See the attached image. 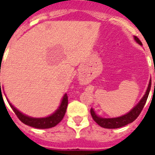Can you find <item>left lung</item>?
<instances>
[{
    "instance_id": "8db88e82",
    "label": "left lung",
    "mask_w": 155,
    "mask_h": 155,
    "mask_svg": "<svg viewBox=\"0 0 155 155\" xmlns=\"http://www.w3.org/2000/svg\"><path fill=\"white\" fill-rule=\"evenodd\" d=\"M134 39L139 44L142 45L141 41L140 40L137 36H134ZM150 87H151V79L150 80L149 82V85L147 87V91L143 95V98L140 101L139 103L132 109V110L128 113L127 114L122 116L120 117H117V118H112V119H105V118H101L96 116V114L94 113V110L91 109V115L92 116L93 120H94L95 123L98 124L100 127H103V128L106 129H116V128H120V127H124V126L127 125V124L133 123L134 120L137 118L139 115L141 113L142 109H143L145 103L147 102V99L148 98V94L150 92Z\"/></svg>"
}]
</instances>
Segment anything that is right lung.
<instances>
[{
  "mask_svg": "<svg viewBox=\"0 0 155 155\" xmlns=\"http://www.w3.org/2000/svg\"><path fill=\"white\" fill-rule=\"evenodd\" d=\"M9 105L12 107V109H13V111L15 112L18 118L21 120L23 124L30 126L31 127H35V128L48 129L55 127L56 125H57L63 120L64 115L66 113V111H67V108H68V97L67 94H64L62 102H61V106L59 107V109L53 115L48 116V117H46V118H31V117H28V116L20 113L11 103H9Z\"/></svg>",
  "mask_w": 155,
  "mask_h": 155,
  "instance_id": "obj_1",
  "label": "right lung"
}]
</instances>
